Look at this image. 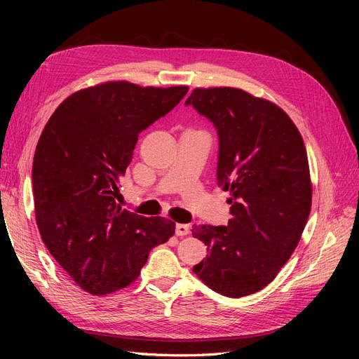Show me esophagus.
Here are the masks:
<instances>
[{"instance_id":"1","label":"esophagus","mask_w":359,"mask_h":359,"mask_svg":"<svg viewBox=\"0 0 359 359\" xmlns=\"http://www.w3.org/2000/svg\"><path fill=\"white\" fill-rule=\"evenodd\" d=\"M190 232L189 224H177L175 226V235L177 236H186Z\"/></svg>"}]
</instances>
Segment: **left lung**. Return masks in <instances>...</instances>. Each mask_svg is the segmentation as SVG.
I'll return each instance as SVG.
<instances>
[{"label": "left lung", "instance_id": "1", "mask_svg": "<svg viewBox=\"0 0 359 359\" xmlns=\"http://www.w3.org/2000/svg\"><path fill=\"white\" fill-rule=\"evenodd\" d=\"M186 104L217 128V184L231 193L232 214L227 226H194L208 255L193 271L220 295H252L276 278L309 220L304 140L283 109L243 90L196 88Z\"/></svg>", "mask_w": 359, "mask_h": 359}]
</instances>
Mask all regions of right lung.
Instances as JSON below:
<instances>
[{
  "label": "right lung",
  "instance_id": "right-lung-1",
  "mask_svg": "<svg viewBox=\"0 0 359 359\" xmlns=\"http://www.w3.org/2000/svg\"><path fill=\"white\" fill-rule=\"evenodd\" d=\"M187 91L104 82L69 95L43 128L32 163L37 227L58 265L91 295L133 283L151 248L175 233L173 222L123 210L115 198L139 133Z\"/></svg>",
  "mask_w": 359,
  "mask_h": 359
}]
</instances>
